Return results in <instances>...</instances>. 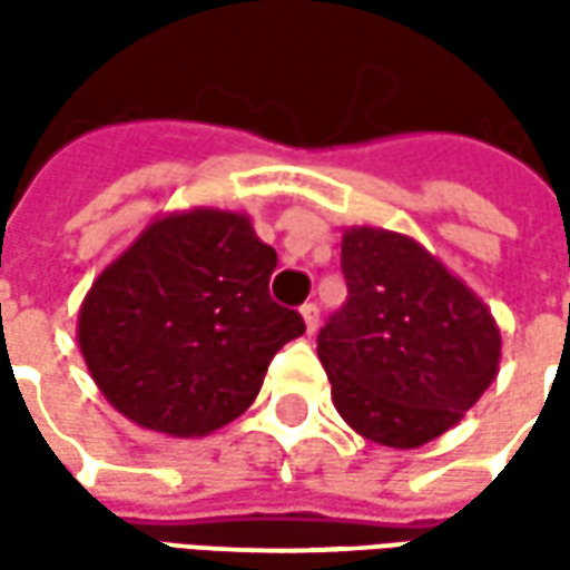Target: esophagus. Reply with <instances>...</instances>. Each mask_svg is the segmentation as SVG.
<instances>
[{
  "label": "esophagus",
  "mask_w": 570,
  "mask_h": 570,
  "mask_svg": "<svg viewBox=\"0 0 570 570\" xmlns=\"http://www.w3.org/2000/svg\"><path fill=\"white\" fill-rule=\"evenodd\" d=\"M301 316H304V322H306V331L313 334V331L318 328V306L316 304H304V306H301Z\"/></svg>",
  "instance_id": "34e87169"
}]
</instances>
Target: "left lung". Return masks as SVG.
<instances>
[{"instance_id": "1", "label": "left lung", "mask_w": 570, "mask_h": 570, "mask_svg": "<svg viewBox=\"0 0 570 570\" xmlns=\"http://www.w3.org/2000/svg\"><path fill=\"white\" fill-rule=\"evenodd\" d=\"M341 273L346 301L316 337L334 407L377 445H426L494 381L498 325L458 276L399 233L346 229Z\"/></svg>"}]
</instances>
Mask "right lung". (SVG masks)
<instances>
[{
  "instance_id": "1",
  "label": "right lung",
  "mask_w": 570,
  "mask_h": 570,
  "mask_svg": "<svg viewBox=\"0 0 570 570\" xmlns=\"http://www.w3.org/2000/svg\"><path fill=\"white\" fill-rule=\"evenodd\" d=\"M276 261L245 214L196 208L149 224L79 309L100 393L128 421L180 439L236 421L273 356L306 331L269 297Z\"/></svg>"
}]
</instances>
